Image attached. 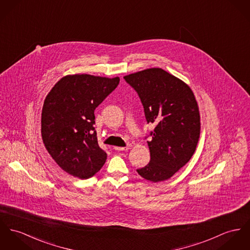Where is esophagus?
Wrapping results in <instances>:
<instances>
[{
  "mask_svg": "<svg viewBox=\"0 0 250 250\" xmlns=\"http://www.w3.org/2000/svg\"><path fill=\"white\" fill-rule=\"evenodd\" d=\"M114 149L116 151H125V150H128L129 149V146H125V147H120V146H114Z\"/></svg>",
  "mask_w": 250,
  "mask_h": 250,
  "instance_id": "34e87169",
  "label": "esophagus"
}]
</instances>
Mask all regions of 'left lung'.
Instances as JSON below:
<instances>
[{
  "label": "left lung",
  "mask_w": 250,
  "mask_h": 250,
  "mask_svg": "<svg viewBox=\"0 0 250 250\" xmlns=\"http://www.w3.org/2000/svg\"><path fill=\"white\" fill-rule=\"evenodd\" d=\"M138 93L147 124L155 125L147 142L150 162L137 169L144 179L158 183L172 177L192 157L201 123L191 88L162 68H148L125 76Z\"/></svg>",
  "instance_id": "1"
}]
</instances>
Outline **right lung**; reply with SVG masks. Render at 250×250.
<instances>
[{"label": "right lung", "instance_id": "add662e5", "mask_svg": "<svg viewBox=\"0 0 250 250\" xmlns=\"http://www.w3.org/2000/svg\"><path fill=\"white\" fill-rule=\"evenodd\" d=\"M120 83V78L75 74L62 78L45 97L42 138L58 166L80 179H88L104 165L99 146L94 110Z\"/></svg>", "mask_w": 250, "mask_h": 250}]
</instances>
